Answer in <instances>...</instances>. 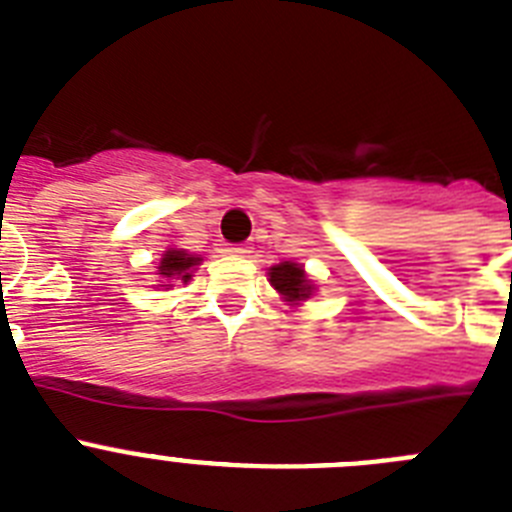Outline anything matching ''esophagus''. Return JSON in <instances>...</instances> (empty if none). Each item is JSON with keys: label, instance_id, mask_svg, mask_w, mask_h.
<instances>
[{"label": "esophagus", "instance_id": "1", "mask_svg": "<svg viewBox=\"0 0 512 512\" xmlns=\"http://www.w3.org/2000/svg\"><path fill=\"white\" fill-rule=\"evenodd\" d=\"M227 252H229V255H250V247H247V245H229L227 247Z\"/></svg>", "mask_w": 512, "mask_h": 512}]
</instances>
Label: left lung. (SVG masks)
Instances as JSON below:
<instances>
[{"instance_id": "left-lung-1", "label": "left lung", "mask_w": 512, "mask_h": 512, "mask_svg": "<svg viewBox=\"0 0 512 512\" xmlns=\"http://www.w3.org/2000/svg\"><path fill=\"white\" fill-rule=\"evenodd\" d=\"M270 283L275 285V290L283 293L285 300H290V303L310 298V293H313V285L305 278L303 267L295 265V262H280V265L270 267Z\"/></svg>"}]
</instances>
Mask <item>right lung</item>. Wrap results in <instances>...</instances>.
Returning <instances> with one entry per match:
<instances>
[{
    "instance_id": "1",
    "label": "right lung",
    "mask_w": 512,
    "mask_h": 512,
    "mask_svg": "<svg viewBox=\"0 0 512 512\" xmlns=\"http://www.w3.org/2000/svg\"><path fill=\"white\" fill-rule=\"evenodd\" d=\"M199 262H202V257L186 255L184 250H169L161 257L159 275L166 278V283H169V280H181V283H186V280H191V267L199 265Z\"/></svg>"
}]
</instances>
